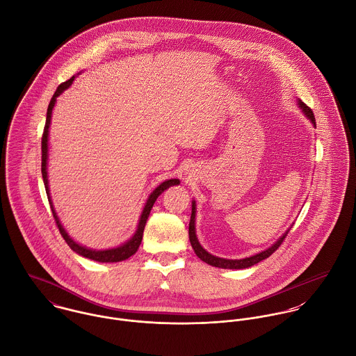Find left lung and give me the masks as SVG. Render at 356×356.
Wrapping results in <instances>:
<instances>
[{
	"mask_svg": "<svg viewBox=\"0 0 356 356\" xmlns=\"http://www.w3.org/2000/svg\"><path fill=\"white\" fill-rule=\"evenodd\" d=\"M298 104H300V107L302 108V111L305 113V115L312 121V124H315L314 111H312L305 103H302L301 100L298 102ZM289 231H290V229H287L284 235H282L271 248H268L267 250H264V252H261V253H259V254H254V256H252V257H246V259H242V260H227V259H220V257L212 256L211 253H208V252L200 245V242H198V239H197V235H195V204H193V213H191L190 227H188L190 242H191V246H193L195 254H197L202 261H205L207 264H211V266L218 267V268H229V270L249 268V267L257 264L259 261H261V260L270 257V256L282 245V242H284L286 235L289 234Z\"/></svg>",
	"mask_w": 356,
	"mask_h": 356,
	"instance_id": "left-lung-1",
	"label": "left lung"
}]
</instances>
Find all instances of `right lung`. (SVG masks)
I'll use <instances>...</instances> for the list:
<instances>
[{"mask_svg":"<svg viewBox=\"0 0 356 356\" xmlns=\"http://www.w3.org/2000/svg\"><path fill=\"white\" fill-rule=\"evenodd\" d=\"M74 81V76H72L70 79L62 82L56 92L54 93L51 102H49V106H48V111H47V121H45V127H44V134H42V139H41V151H42V156H41V172H42V179H44V184H45V190H47V195H48V201H49V205H51V209H52V214H54V218L56 221V225L63 236V239L66 241V243L72 248V250L75 253H78L79 256H83L86 259H90V260H95V261H100V263H117V261H122V260H127L129 259L132 254H135L142 243L143 239V231H144V227H145V221L149 216L151 212V208L154 205V202L156 201V198L166 190L169 188L170 186H175V184H179L180 181L177 179H170V180H166L163 181L161 186H158L152 193L151 195L148 197L147 202H145V207L143 209L142 216H140V221H139V225H138V229H136V234L132 236L131 241H128L127 243H124L122 246L120 248H115V249H108V250H92V249H86L78 243H75L72 241V238L67 235V232L65 231V228L62 227L56 212L54 211V205L51 202V197H49V188H48V176H47V159H48V132H49V125H51V115H52V108L55 106V102H56V97L65 90L67 89L72 82Z\"/></svg>","mask_w":356,"mask_h":356,"instance_id":"right-lung-1","label":"right lung"}]
</instances>
